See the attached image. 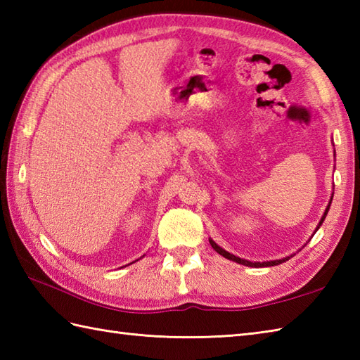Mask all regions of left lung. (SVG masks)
I'll return each mask as SVG.
<instances>
[{
	"instance_id": "obj_1",
	"label": "left lung",
	"mask_w": 360,
	"mask_h": 360,
	"mask_svg": "<svg viewBox=\"0 0 360 360\" xmlns=\"http://www.w3.org/2000/svg\"><path fill=\"white\" fill-rule=\"evenodd\" d=\"M328 210H330V205H328V209H326V212H325V215H323V218H322V221H320V224L323 223V219H325V217H326V213H328ZM319 224V226H320ZM210 241V244H212V248L215 249L219 255H223V257H226L227 259H232V262H236V263H240V264H244V266H250V267H266V266H277V264H280V263H283V262H286L288 258H285V259H275V262H266V263H252V262H248V259H243V258H238V257H235V255H232V254H229V252H226L224 249H221L218 244L215 243V241H212V240H209Z\"/></svg>"
}]
</instances>
